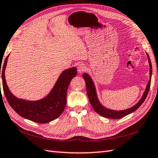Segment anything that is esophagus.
<instances>
[{
  "label": "esophagus",
  "instance_id": "34e87169",
  "mask_svg": "<svg viewBox=\"0 0 158 158\" xmlns=\"http://www.w3.org/2000/svg\"><path fill=\"white\" fill-rule=\"evenodd\" d=\"M86 69V65L85 64H79L78 66V72L80 73H82L83 72H85Z\"/></svg>",
  "mask_w": 158,
  "mask_h": 158
}]
</instances>
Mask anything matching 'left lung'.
I'll return each instance as SVG.
<instances>
[{
  "label": "left lung",
  "instance_id": "obj_1",
  "mask_svg": "<svg viewBox=\"0 0 158 158\" xmlns=\"http://www.w3.org/2000/svg\"><path fill=\"white\" fill-rule=\"evenodd\" d=\"M147 56H148V61L149 64V80L148 83V85L146 86L145 92L143 93L142 97L141 98V99L138 101L137 103L135 104V106H133L132 107L127 109V110H120V111L113 110H111V109H108L106 107H104L103 105L100 103L99 99H98L95 85H94L93 80L90 78V76L88 74V73H83L82 77L84 80H85V82H86V92H87V94H88L89 101L91 104V106H92L93 108L94 109V110L95 111L97 114H99V115H102V116L107 118L120 119L126 116V115L132 113V112H134L141 106L142 103L144 102V101L145 100L147 96H148V94L149 93L150 85H151V80H152V62H151L148 53H147Z\"/></svg>",
  "mask_w": 158,
  "mask_h": 158
}]
</instances>
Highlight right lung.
Wrapping results in <instances>:
<instances>
[{
  "mask_svg": "<svg viewBox=\"0 0 158 158\" xmlns=\"http://www.w3.org/2000/svg\"><path fill=\"white\" fill-rule=\"evenodd\" d=\"M9 56L6 57L2 68V81L3 91L10 106L22 117L37 123H47L60 116L66 106V96L69 83L77 75L76 68L64 70L59 76L50 93L43 99L28 101L14 96L6 85L5 71Z\"/></svg>",
  "mask_w": 158,
  "mask_h": 158,
  "instance_id": "1",
  "label": "right lung"
}]
</instances>
